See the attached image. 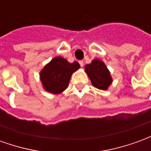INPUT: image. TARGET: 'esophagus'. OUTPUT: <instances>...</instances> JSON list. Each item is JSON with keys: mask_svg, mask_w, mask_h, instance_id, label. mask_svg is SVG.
<instances>
[{"mask_svg": "<svg viewBox=\"0 0 151 151\" xmlns=\"http://www.w3.org/2000/svg\"><path fill=\"white\" fill-rule=\"evenodd\" d=\"M79 64H80L81 67H83V65H84V62H83V60H80V61H79Z\"/></svg>", "mask_w": 151, "mask_h": 151, "instance_id": "1", "label": "esophagus"}]
</instances>
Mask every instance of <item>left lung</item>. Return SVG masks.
I'll use <instances>...</instances> for the list:
<instances>
[{"label":"left lung","mask_w":151,"mask_h":151,"mask_svg":"<svg viewBox=\"0 0 151 151\" xmlns=\"http://www.w3.org/2000/svg\"><path fill=\"white\" fill-rule=\"evenodd\" d=\"M85 72L92 85L99 90H108L113 82L109 69L101 60L94 59L91 64L86 65Z\"/></svg>","instance_id":"1"}]
</instances>
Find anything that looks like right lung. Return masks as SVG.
Here are the masks:
<instances>
[{
	"instance_id": "obj_1",
	"label": "right lung",
	"mask_w": 151,
	"mask_h": 151,
	"mask_svg": "<svg viewBox=\"0 0 151 151\" xmlns=\"http://www.w3.org/2000/svg\"><path fill=\"white\" fill-rule=\"evenodd\" d=\"M80 65L77 61L69 63L62 56H56L45 65L40 72L43 89L52 95H59L69 86L71 76Z\"/></svg>"
}]
</instances>
